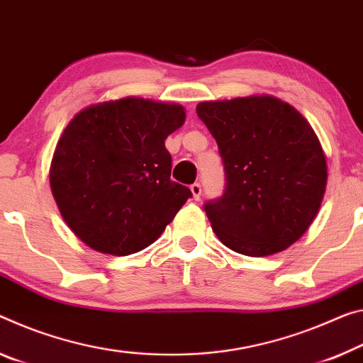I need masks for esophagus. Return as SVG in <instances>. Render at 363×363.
<instances>
[{
    "label": "esophagus",
    "instance_id": "obj_1",
    "mask_svg": "<svg viewBox=\"0 0 363 363\" xmlns=\"http://www.w3.org/2000/svg\"><path fill=\"white\" fill-rule=\"evenodd\" d=\"M191 191H192V195L195 200H200V195H202V186H200L199 182H195L191 186Z\"/></svg>",
    "mask_w": 363,
    "mask_h": 363
}]
</instances>
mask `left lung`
<instances>
[{"mask_svg": "<svg viewBox=\"0 0 363 363\" xmlns=\"http://www.w3.org/2000/svg\"><path fill=\"white\" fill-rule=\"evenodd\" d=\"M197 114L218 143L226 176L221 197L203 205L218 239L249 257L294 244L326 189V160L310 124L273 96L203 101Z\"/></svg>", "mask_w": 363, "mask_h": 363, "instance_id": "8db88e82", "label": "left lung"}]
</instances>
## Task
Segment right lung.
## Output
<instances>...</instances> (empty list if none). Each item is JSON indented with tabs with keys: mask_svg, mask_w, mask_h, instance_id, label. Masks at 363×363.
I'll return each instance as SVG.
<instances>
[{
	"mask_svg": "<svg viewBox=\"0 0 363 363\" xmlns=\"http://www.w3.org/2000/svg\"><path fill=\"white\" fill-rule=\"evenodd\" d=\"M184 108L123 99L85 108L62 132L50 182L62 218L91 249L130 255L153 244L192 197L171 181L166 137Z\"/></svg>",
	"mask_w": 363,
	"mask_h": 363,
	"instance_id": "obj_1",
	"label": "right lung"
}]
</instances>
